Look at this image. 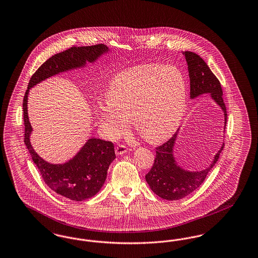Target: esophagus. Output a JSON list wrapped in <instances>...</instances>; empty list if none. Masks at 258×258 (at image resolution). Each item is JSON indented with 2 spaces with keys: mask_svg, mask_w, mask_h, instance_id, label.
<instances>
[{
  "mask_svg": "<svg viewBox=\"0 0 258 258\" xmlns=\"http://www.w3.org/2000/svg\"><path fill=\"white\" fill-rule=\"evenodd\" d=\"M115 152H116L117 155H123L127 152V148H126V146L121 144V145H118L117 147L115 148Z\"/></svg>",
  "mask_w": 258,
  "mask_h": 258,
  "instance_id": "34e87169",
  "label": "esophagus"
}]
</instances>
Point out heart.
<instances>
[{
	"label": "heart",
	"instance_id": "heart-1",
	"mask_svg": "<svg viewBox=\"0 0 258 258\" xmlns=\"http://www.w3.org/2000/svg\"><path fill=\"white\" fill-rule=\"evenodd\" d=\"M187 84L176 67L153 63L117 74L107 89V101L97 105L98 121L109 137L123 134L132 117L135 130L159 142L177 128L184 116Z\"/></svg>",
	"mask_w": 258,
	"mask_h": 258
}]
</instances>
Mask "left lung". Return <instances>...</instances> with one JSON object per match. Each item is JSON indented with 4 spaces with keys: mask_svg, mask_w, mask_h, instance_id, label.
Returning a JSON list of instances; mask_svg holds the SVG:
<instances>
[{
    "mask_svg": "<svg viewBox=\"0 0 258 258\" xmlns=\"http://www.w3.org/2000/svg\"><path fill=\"white\" fill-rule=\"evenodd\" d=\"M183 54L187 62L190 81V98H197L202 94L209 93L224 113L225 128L227 113L219 79L212 73L208 64L200 56L190 51H184ZM177 134L178 132L172 135L171 138L165 143L156 148V159L154 164L145 176L151 189L157 196L166 200L182 199L198 188L205 181L210 170L217 163L224 147L223 143L220 151L216 154L213 162L206 169L197 172L186 171L176 163L173 157V147Z\"/></svg>",
    "mask_w": 258,
    "mask_h": 258,
    "instance_id": "obj_1",
    "label": "left lung"
}]
</instances>
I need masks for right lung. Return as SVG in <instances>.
<instances>
[{
	"mask_svg": "<svg viewBox=\"0 0 258 258\" xmlns=\"http://www.w3.org/2000/svg\"><path fill=\"white\" fill-rule=\"evenodd\" d=\"M108 51L104 44L92 46H74L52 56L44 61L30 79L23 98L24 142L32 160L44 183L60 196L74 201H82L97 195L104 184L111 162L115 160L114 144L98 138H91L73 160L63 164H51L42 160L30 142L32 126L29 122L27 103L32 87L55 74L85 66L86 61H96Z\"/></svg>",
	"mask_w": 258,
	"mask_h": 258,
	"instance_id": "right-lung-1",
	"label": "right lung"
}]
</instances>
